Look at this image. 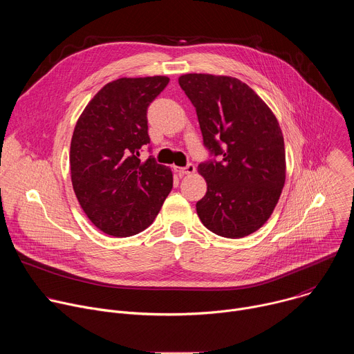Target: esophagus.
I'll list each match as a JSON object with an SVG mask.
<instances>
[{"instance_id":"esophagus-1","label":"esophagus","mask_w":354,"mask_h":354,"mask_svg":"<svg viewBox=\"0 0 354 354\" xmlns=\"http://www.w3.org/2000/svg\"><path fill=\"white\" fill-rule=\"evenodd\" d=\"M175 171H176V172H179V174H182V175H193V174L196 172V168H194V165H193V164H189V165H187V167H185V168L175 167Z\"/></svg>"}]
</instances>
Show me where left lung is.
<instances>
[{
  "label": "left lung",
  "mask_w": 354,
  "mask_h": 354,
  "mask_svg": "<svg viewBox=\"0 0 354 354\" xmlns=\"http://www.w3.org/2000/svg\"><path fill=\"white\" fill-rule=\"evenodd\" d=\"M179 85L196 108L205 145L220 162L197 167L207 183L196 203L203 225L224 238H243L272 216L286 182L280 124L265 100L238 78L183 74Z\"/></svg>",
  "instance_id": "left-lung-1"
}]
</instances>
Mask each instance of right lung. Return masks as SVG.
Wrapping results in <instances>:
<instances>
[{
  "instance_id": "1",
  "label": "right lung",
  "mask_w": 354,
  "mask_h": 354,
  "mask_svg": "<svg viewBox=\"0 0 354 354\" xmlns=\"http://www.w3.org/2000/svg\"><path fill=\"white\" fill-rule=\"evenodd\" d=\"M165 75L119 78L100 88L74 127L71 182L86 217L102 232L123 238L158 216L174 183L171 168L140 160L149 142L147 108L168 85Z\"/></svg>"
}]
</instances>
